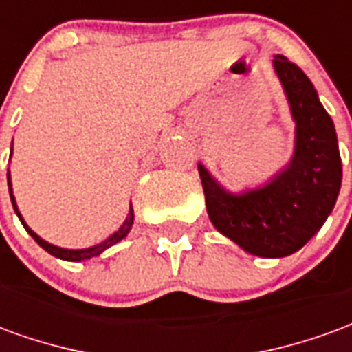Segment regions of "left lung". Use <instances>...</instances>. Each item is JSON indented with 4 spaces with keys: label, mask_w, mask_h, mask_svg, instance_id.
I'll return each mask as SVG.
<instances>
[{
    "label": "left lung",
    "mask_w": 352,
    "mask_h": 352,
    "mask_svg": "<svg viewBox=\"0 0 352 352\" xmlns=\"http://www.w3.org/2000/svg\"><path fill=\"white\" fill-rule=\"evenodd\" d=\"M296 122L294 156L270 183L232 194L198 164L213 226L243 251L280 258L300 251L332 213L341 188V156L330 115L307 75L288 58H273Z\"/></svg>",
    "instance_id": "1"
}]
</instances>
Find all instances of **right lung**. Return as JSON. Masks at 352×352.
<instances>
[{
    "label": "right lung",
    "mask_w": 352,
    "mask_h": 352,
    "mask_svg": "<svg viewBox=\"0 0 352 352\" xmlns=\"http://www.w3.org/2000/svg\"><path fill=\"white\" fill-rule=\"evenodd\" d=\"M7 179H9V192H11L12 207H14V213L19 214L22 226H24L28 234H30V236L34 237L35 241H37V245H41L45 251L50 252V254H52V256H56V258L69 260V262H79V260H88V258H92V256H98V254H101V252L105 251V249H109L111 245L118 243L120 239H124V237L128 236V232L131 230V224H133V209L130 207V214H128V219L124 221L122 226L118 228V232H115L113 236L107 237L105 241H101L100 245H94V247H88V249H77V251H73V249H62V247H56V245H50L49 241H45V239H41V237L37 236L34 230L30 228L26 222H24V219H22V214H20V211H19V207H16V201H14V196H12L11 177H9V173H7Z\"/></svg>",
    "instance_id": "right-lung-1"
}]
</instances>
